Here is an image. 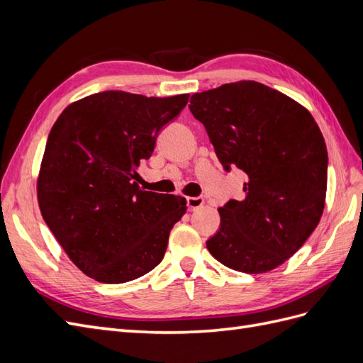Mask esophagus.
Segmentation results:
<instances>
[{
    "mask_svg": "<svg viewBox=\"0 0 363 363\" xmlns=\"http://www.w3.org/2000/svg\"><path fill=\"white\" fill-rule=\"evenodd\" d=\"M203 204H204L203 196H189L188 199V208L191 212L199 211L200 207H203Z\"/></svg>",
    "mask_w": 363,
    "mask_h": 363,
    "instance_id": "1",
    "label": "esophagus"
}]
</instances>
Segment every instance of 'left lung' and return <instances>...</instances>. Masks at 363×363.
I'll return each instance as SVG.
<instances>
[{
    "label": "left lung",
    "mask_w": 363,
    "mask_h": 363,
    "mask_svg": "<svg viewBox=\"0 0 363 363\" xmlns=\"http://www.w3.org/2000/svg\"><path fill=\"white\" fill-rule=\"evenodd\" d=\"M225 171L242 169L245 200L219 207L221 227L206 245L247 274L277 268L320 223L327 148L311 112L272 87L242 80L194 94L189 104Z\"/></svg>",
    "instance_id": "1"
}]
</instances>
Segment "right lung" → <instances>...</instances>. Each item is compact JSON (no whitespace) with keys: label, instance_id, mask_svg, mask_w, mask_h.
Masks as SVG:
<instances>
[{"label":"right lung","instance_id":"add662e5","mask_svg":"<svg viewBox=\"0 0 363 363\" xmlns=\"http://www.w3.org/2000/svg\"><path fill=\"white\" fill-rule=\"evenodd\" d=\"M188 100L106 91L69 104L54 123L38 177L39 208L87 277L125 283L162 262L188 207L182 196L140 189L136 167Z\"/></svg>","mask_w":363,"mask_h":363}]
</instances>
